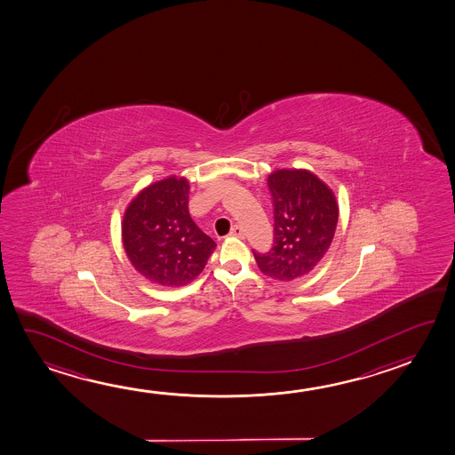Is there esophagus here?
Masks as SVG:
<instances>
[{
    "label": "esophagus",
    "mask_w": 455,
    "mask_h": 455,
    "mask_svg": "<svg viewBox=\"0 0 455 455\" xmlns=\"http://www.w3.org/2000/svg\"><path fill=\"white\" fill-rule=\"evenodd\" d=\"M230 236L235 238H244V230L239 227V225H233V228L230 231Z\"/></svg>",
    "instance_id": "34e87169"
}]
</instances>
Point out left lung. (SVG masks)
Instances as JSON below:
<instances>
[{"label":"left lung","mask_w":455,"mask_h":455,"mask_svg":"<svg viewBox=\"0 0 455 455\" xmlns=\"http://www.w3.org/2000/svg\"><path fill=\"white\" fill-rule=\"evenodd\" d=\"M275 211V239L268 252L253 251L263 275L293 281L322 260L335 236L338 204L333 192L306 170H277L268 176Z\"/></svg>","instance_id":"1"}]
</instances>
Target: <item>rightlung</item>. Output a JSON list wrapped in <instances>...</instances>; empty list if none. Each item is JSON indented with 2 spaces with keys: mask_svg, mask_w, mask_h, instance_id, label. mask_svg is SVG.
<instances>
[{
  "mask_svg": "<svg viewBox=\"0 0 455 455\" xmlns=\"http://www.w3.org/2000/svg\"><path fill=\"white\" fill-rule=\"evenodd\" d=\"M188 180L166 178L146 187L128 204L122 222L124 249L150 283L182 287L206 267L216 243L188 214Z\"/></svg>",
  "mask_w": 455,
  "mask_h": 455,
  "instance_id": "right-lung-1",
  "label": "right lung"
}]
</instances>
